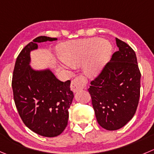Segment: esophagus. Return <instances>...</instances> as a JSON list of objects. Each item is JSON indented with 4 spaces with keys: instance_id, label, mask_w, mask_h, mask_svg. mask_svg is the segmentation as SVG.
<instances>
[{
    "instance_id": "obj_1",
    "label": "esophagus",
    "mask_w": 154,
    "mask_h": 154,
    "mask_svg": "<svg viewBox=\"0 0 154 154\" xmlns=\"http://www.w3.org/2000/svg\"><path fill=\"white\" fill-rule=\"evenodd\" d=\"M86 83H87V80H86V77L82 75H80L78 77H75L71 81V89L74 92H77V91L83 89Z\"/></svg>"
}]
</instances>
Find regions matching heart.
<instances>
[{
    "mask_svg": "<svg viewBox=\"0 0 154 154\" xmlns=\"http://www.w3.org/2000/svg\"><path fill=\"white\" fill-rule=\"evenodd\" d=\"M111 45L99 37H91L72 42L65 43L59 47L60 58L64 64L62 67L80 65L85 62L84 68L89 76L99 74L108 61L111 53Z\"/></svg>",
    "mask_w": 154,
    "mask_h": 154,
    "instance_id": "heart-1",
    "label": "heart"
}]
</instances>
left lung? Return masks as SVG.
Returning <instances> with one entry per match:
<instances>
[{
	"mask_svg": "<svg viewBox=\"0 0 154 154\" xmlns=\"http://www.w3.org/2000/svg\"><path fill=\"white\" fill-rule=\"evenodd\" d=\"M116 43L119 50L88 89L98 124L110 131L120 129L133 117L141 87L135 51L118 38Z\"/></svg>",
	"mask_w": 154,
	"mask_h": 154,
	"instance_id": "obj_1",
	"label": "left lung"
}]
</instances>
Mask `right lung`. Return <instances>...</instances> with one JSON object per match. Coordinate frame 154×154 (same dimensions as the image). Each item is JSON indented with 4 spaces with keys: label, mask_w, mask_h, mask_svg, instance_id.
Segmentation results:
<instances>
[{
    "label": "right lung",
    "mask_w": 154,
    "mask_h": 154,
    "mask_svg": "<svg viewBox=\"0 0 154 154\" xmlns=\"http://www.w3.org/2000/svg\"><path fill=\"white\" fill-rule=\"evenodd\" d=\"M56 40L40 36L25 46L16 59L12 80L15 104L23 123L35 133L50 138L66 128L74 93L70 80L60 81L49 69H32L30 52L37 49V43Z\"/></svg>",
    "instance_id": "1"
}]
</instances>
